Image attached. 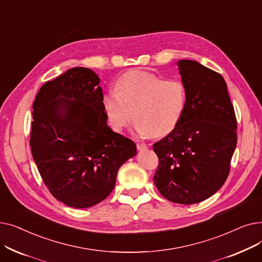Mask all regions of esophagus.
<instances>
[{"label": "esophagus", "mask_w": 262, "mask_h": 262, "mask_svg": "<svg viewBox=\"0 0 262 262\" xmlns=\"http://www.w3.org/2000/svg\"><path fill=\"white\" fill-rule=\"evenodd\" d=\"M137 148H138V150H145V149H147L148 147H147L146 144L138 142V143H137Z\"/></svg>", "instance_id": "esophagus-1"}]
</instances>
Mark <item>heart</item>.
Returning a JSON list of instances; mask_svg holds the SVG:
<instances>
[{"label": "heart", "instance_id": "obj_1", "mask_svg": "<svg viewBox=\"0 0 262 262\" xmlns=\"http://www.w3.org/2000/svg\"><path fill=\"white\" fill-rule=\"evenodd\" d=\"M115 89L103 95L102 105L110 126L117 132L127 127L135 118L138 134L166 136L184 115L187 93L178 79H162L154 73L135 70L119 77Z\"/></svg>", "mask_w": 262, "mask_h": 262}]
</instances>
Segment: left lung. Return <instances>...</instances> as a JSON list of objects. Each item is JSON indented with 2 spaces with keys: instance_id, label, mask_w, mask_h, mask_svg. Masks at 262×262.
I'll return each instance as SVG.
<instances>
[{
  "instance_id": "left-lung-1",
  "label": "left lung",
  "mask_w": 262,
  "mask_h": 262,
  "mask_svg": "<svg viewBox=\"0 0 262 262\" xmlns=\"http://www.w3.org/2000/svg\"><path fill=\"white\" fill-rule=\"evenodd\" d=\"M187 102L176 127L153 145L159 166L154 184L173 203L207 200L229 173L237 121L222 75L195 60L177 61Z\"/></svg>"
}]
</instances>
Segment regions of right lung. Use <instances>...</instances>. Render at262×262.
<instances>
[{
    "mask_svg": "<svg viewBox=\"0 0 262 262\" xmlns=\"http://www.w3.org/2000/svg\"><path fill=\"white\" fill-rule=\"evenodd\" d=\"M100 77L69 69L40 88L33 104L31 148L50 192L67 206L88 208L115 188L136 144L107 125Z\"/></svg>",
    "mask_w": 262,
    "mask_h": 262,
    "instance_id": "right-lung-1",
    "label": "right lung"
}]
</instances>
